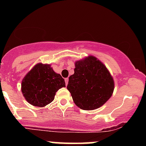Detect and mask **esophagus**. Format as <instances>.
Returning a JSON list of instances; mask_svg holds the SVG:
<instances>
[{"mask_svg":"<svg viewBox=\"0 0 146 146\" xmlns=\"http://www.w3.org/2000/svg\"><path fill=\"white\" fill-rule=\"evenodd\" d=\"M65 82H66V85H67L68 82V78H65Z\"/></svg>","mask_w":146,"mask_h":146,"instance_id":"esophagus-1","label":"esophagus"}]
</instances>
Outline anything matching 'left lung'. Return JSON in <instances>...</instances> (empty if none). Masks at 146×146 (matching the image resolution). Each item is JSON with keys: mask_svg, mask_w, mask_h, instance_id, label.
<instances>
[{"mask_svg": "<svg viewBox=\"0 0 146 146\" xmlns=\"http://www.w3.org/2000/svg\"><path fill=\"white\" fill-rule=\"evenodd\" d=\"M74 74L69 77L67 89L74 103L84 110L102 106L113 93L114 80L100 61L95 57L76 61Z\"/></svg>", "mask_w": 146, "mask_h": 146, "instance_id": "8db88e82", "label": "left lung"}]
</instances>
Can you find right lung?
Masks as SVG:
<instances>
[{
    "label": "right lung",
    "instance_id": "obj_1",
    "mask_svg": "<svg viewBox=\"0 0 146 146\" xmlns=\"http://www.w3.org/2000/svg\"><path fill=\"white\" fill-rule=\"evenodd\" d=\"M22 92L29 104L44 107L54 100L56 92L66 87L64 79L48 64H36L22 81Z\"/></svg>",
    "mask_w": 146,
    "mask_h": 146
}]
</instances>
